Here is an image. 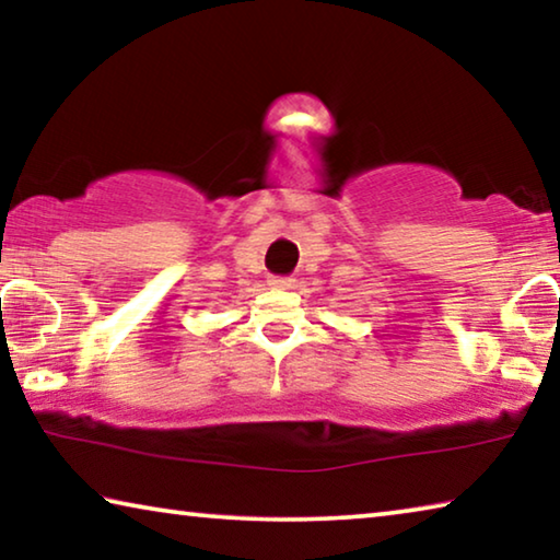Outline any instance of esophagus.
I'll use <instances>...</instances> for the list:
<instances>
[{"mask_svg": "<svg viewBox=\"0 0 560 560\" xmlns=\"http://www.w3.org/2000/svg\"><path fill=\"white\" fill-rule=\"evenodd\" d=\"M269 287H273V289H293V279L291 277H271Z\"/></svg>", "mask_w": 560, "mask_h": 560, "instance_id": "esophagus-1", "label": "esophagus"}]
</instances>
